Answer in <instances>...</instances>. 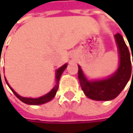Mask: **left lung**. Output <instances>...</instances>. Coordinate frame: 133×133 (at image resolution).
<instances>
[{
	"label": "left lung",
	"instance_id": "obj_1",
	"mask_svg": "<svg viewBox=\"0 0 133 133\" xmlns=\"http://www.w3.org/2000/svg\"><path fill=\"white\" fill-rule=\"evenodd\" d=\"M115 39L119 49V66L112 75L102 80L89 81L83 74L81 67L78 66V76L82 89L88 98L92 100L109 101L114 99L123 90L132 76V63L129 48L120 34L118 33L115 35ZM130 48L132 51L131 47Z\"/></svg>",
	"mask_w": 133,
	"mask_h": 133
}]
</instances>
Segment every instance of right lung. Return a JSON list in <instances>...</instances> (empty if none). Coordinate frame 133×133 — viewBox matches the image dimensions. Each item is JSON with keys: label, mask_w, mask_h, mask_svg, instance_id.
I'll list each match as a JSON object with an SVG mask.
<instances>
[{"label": "right lung", "mask_w": 133, "mask_h": 133, "mask_svg": "<svg viewBox=\"0 0 133 133\" xmlns=\"http://www.w3.org/2000/svg\"><path fill=\"white\" fill-rule=\"evenodd\" d=\"M1 58V56H0ZM67 64H65L63 66H62L61 68H59L57 71H56V73H55V77H56V85H55V87L48 93L41 97L39 98H24V97H22V96H20L17 92H15V91L12 88H11V86L9 85V84L8 83L6 78H5V81L8 84V85L9 86V88L11 89V90L13 92V93L21 101L23 102L25 104H28V105H41V104H44V103H46L48 102H50L56 95V92L58 89V82H59V79L61 78V75L63 73V71H65V69L66 68ZM0 76H1V71H0Z\"/></svg>", "instance_id": "right-lung-1"}]
</instances>
